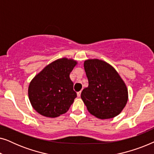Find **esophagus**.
<instances>
[{"label":"esophagus","instance_id":"1","mask_svg":"<svg viewBox=\"0 0 154 154\" xmlns=\"http://www.w3.org/2000/svg\"><path fill=\"white\" fill-rule=\"evenodd\" d=\"M81 91L77 92V96H78V97H81Z\"/></svg>","mask_w":154,"mask_h":154}]
</instances>
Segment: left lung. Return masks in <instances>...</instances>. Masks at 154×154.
<instances>
[{
	"mask_svg": "<svg viewBox=\"0 0 154 154\" xmlns=\"http://www.w3.org/2000/svg\"><path fill=\"white\" fill-rule=\"evenodd\" d=\"M84 69L89 85L81 97L88 111L100 119L116 116L128 100L123 79L112 66L98 59L85 60Z\"/></svg>",
	"mask_w": 154,
	"mask_h": 154,
	"instance_id": "1",
	"label": "left lung"
}]
</instances>
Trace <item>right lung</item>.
I'll return each instance as SVG.
<instances>
[{
    "label": "right lung",
    "mask_w": 154,
    "mask_h": 154,
    "mask_svg": "<svg viewBox=\"0 0 154 154\" xmlns=\"http://www.w3.org/2000/svg\"><path fill=\"white\" fill-rule=\"evenodd\" d=\"M76 64L72 59H58L35 75L29 84L28 94L38 113L55 118L67 112L77 97L69 77Z\"/></svg>",
    "instance_id": "right-lung-1"
}]
</instances>
